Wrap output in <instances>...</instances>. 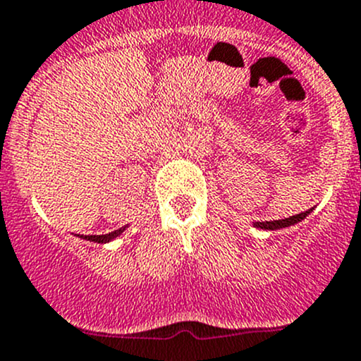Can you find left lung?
<instances>
[{
    "label": "left lung",
    "mask_w": 361,
    "mask_h": 361,
    "mask_svg": "<svg viewBox=\"0 0 361 361\" xmlns=\"http://www.w3.org/2000/svg\"><path fill=\"white\" fill-rule=\"evenodd\" d=\"M314 209H309L305 210V212H300L297 214V216H291V217H286V219H277V221H256L255 223V228H259V230H281V228H288V226H293V224L300 223L302 219H305L307 216H309L310 212H312Z\"/></svg>",
    "instance_id": "1"
}]
</instances>
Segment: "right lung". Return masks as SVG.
I'll return each mask as SVG.
<instances>
[{"mask_svg": "<svg viewBox=\"0 0 361 361\" xmlns=\"http://www.w3.org/2000/svg\"><path fill=\"white\" fill-rule=\"evenodd\" d=\"M124 230H126V226L119 228V230L116 231H110V233H105V235H80V238H84V240H89V242H98V244H106V242L119 237Z\"/></svg>", "mask_w": 361, "mask_h": 361, "instance_id": "obj_1", "label": "right lung"}]
</instances>
